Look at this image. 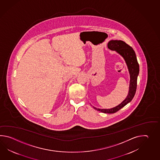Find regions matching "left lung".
I'll return each mask as SVG.
<instances>
[{
  "instance_id": "8db88e82",
  "label": "left lung",
  "mask_w": 160,
  "mask_h": 160,
  "mask_svg": "<svg viewBox=\"0 0 160 160\" xmlns=\"http://www.w3.org/2000/svg\"><path fill=\"white\" fill-rule=\"evenodd\" d=\"M108 48L111 50L116 51L124 58L129 70L130 74L129 90L128 95L122 102L112 109H98L93 107L94 109L104 113H114L122 109L125 106L133 99L137 89V77L139 74V64L137 62L136 53L133 48L126 44L125 42L118 40H112L108 43Z\"/></svg>"
}]
</instances>
